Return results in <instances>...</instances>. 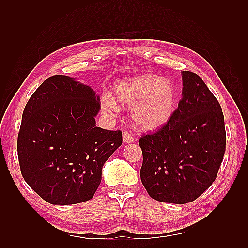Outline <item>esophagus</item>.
I'll list each match as a JSON object with an SVG mask.
<instances>
[{
	"label": "esophagus",
	"mask_w": 248,
	"mask_h": 248,
	"mask_svg": "<svg viewBox=\"0 0 248 248\" xmlns=\"http://www.w3.org/2000/svg\"><path fill=\"white\" fill-rule=\"evenodd\" d=\"M123 140H124V143H125V144H131V143H133V141H134L133 135L131 134L130 132H127V131H125V132L124 133Z\"/></svg>",
	"instance_id": "1"
}]
</instances>
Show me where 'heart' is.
<instances>
[{
    "label": "heart",
    "mask_w": 248,
    "mask_h": 248,
    "mask_svg": "<svg viewBox=\"0 0 248 248\" xmlns=\"http://www.w3.org/2000/svg\"><path fill=\"white\" fill-rule=\"evenodd\" d=\"M115 98L109 93L103 94V112L110 116L117 115L120 110L119 103L131 108L134 124L141 130L163 127L171 119L178 107L176 87L170 81L152 75L118 81L115 85Z\"/></svg>",
    "instance_id": "b5f03b06"
}]
</instances>
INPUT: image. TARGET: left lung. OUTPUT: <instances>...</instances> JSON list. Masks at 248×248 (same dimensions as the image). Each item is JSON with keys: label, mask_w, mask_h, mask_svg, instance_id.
<instances>
[{"label": "left lung", "mask_w": 248, "mask_h": 248, "mask_svg": "<svg viewBox=\"0 0 248 248\" xmlns=\"http://www.w3.org/2000/svg\"><path fill=\"white\" fill-rule=\"evenodd\" d=\"M182 99L171 119L143 135L140 179L150 197L187 203L217 179L226 150L223 110L202 78L182 71Z\"/></svg>", "instance_id": "1"}]
</instances>
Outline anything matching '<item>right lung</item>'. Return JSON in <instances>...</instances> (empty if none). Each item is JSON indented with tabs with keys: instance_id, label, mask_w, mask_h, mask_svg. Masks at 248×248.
<instances>
[{
	"instance_id": "right-lung-1",
	"label": "right lung",
	"mask_w": 248,
	"mask_h": 248,
	"mask_svg": "<svg viewBox=\"0 0 248 248\" xmlns=\"http://www.w3.org/2000/svg\"><path fill=\"white\" fill-rule=\"evenodd\" d=\"M100 97L67 76H52L26 103L18 134L25 182L52 204L92 199L102 167L123 144L121 131L96 125Z\"/></svg>"
}]
</instances>
